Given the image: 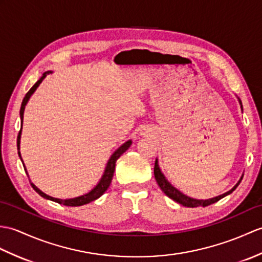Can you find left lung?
Segmentation results:
<instances>
[{
    "mask_svg": "<svg viewBox=\"0 0 262 262\" xmlns=\"http://www.w3.org/2000/svg\"><path fill=\"white\" fill-rule=\"evenodd\" d=\"M240 103H241V101H240ZM154 176H155V180L157 182V184H159V186L161 187V190L164 193H165L168 198H171L172 200L175 201V202H178V203H180L182 205L187 206V208H196V206H208L210 204H213V203L217 202L219 200H221L222 198L228 195V194L232 193L236 188V186H238L240 184V182H241V181H239V183L236 184L232 188V190H230L229 192L222 194V195H219L216 198L210 199V200H195V199H192V198H188V196L184 195V194H182L179 190H176V188L173 185H171V183H169V182L165 179V176H164L163 173L161 172V169L159 167V163H157V160L155 161Z\"/></svg>",
    "mask_w": 262,
    "mask_h": 262,
    "instance_id": "obj_1",
    "label": "left lung"
}]
</instances>
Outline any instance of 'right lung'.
Masks as SVG:
<instances>
[{
  "mask_svg": "<svg viewBox=\"0 0 262 262\" xmlns=\"http://www.w3.org/2000/svg\"><path fill=\"white\" fill-rule=\"evenodd\" d=\"M49 74H51V71H47L45 72L43 75H42V77L39 79L38 81H36L33 87L30 89L27 95L24 96L23 98V101H22V105H21V109H20V117H21V120L23 121V114H24V108H26V105L28 100L30 99V97H31V95L34 93L35 89L39 87V84L42 82V80H43L45 77ZM22 129V127H21ZM21 129L19 132V135H17V139H16V144H17V149H20V138H21ZM132 145V141H128L126 142L125 144H123L120 146V147L115 151V153L112 155L111 159H109L108 163H107V166H106V169H105V173H103L101 180L99 181V183L96 185L95 188H93L89 193L84 194V195H81V196H78V198H75V199H68V200H60V199H56V198H52V196H49L47 195V194H45L43 192H41L38 187H36L34 184L31 183L32 187L34 188V191L39 194V195H41L42 198L45 199H48V200H51L53 201V202H57L59 204H63V205H67V206H80V205H83V204H87V203H90L93 202V201L97 200L98 198H100L103 193H105L107 191V188L109 187V185H111L112 183V180H113V176H114V172H115V166H116V161L119 159V156L125 153V151L129 148V146ZM19 153V156L21 159V154L20 151H17ZM22 160V159H21ZM24 169H26V166H24Z\"/></svg>",
  "mask_w": 262,
  "mask_h": 262,
  "instance_id": "add662e5",
  "label": "right lung"
}]
</instances>
